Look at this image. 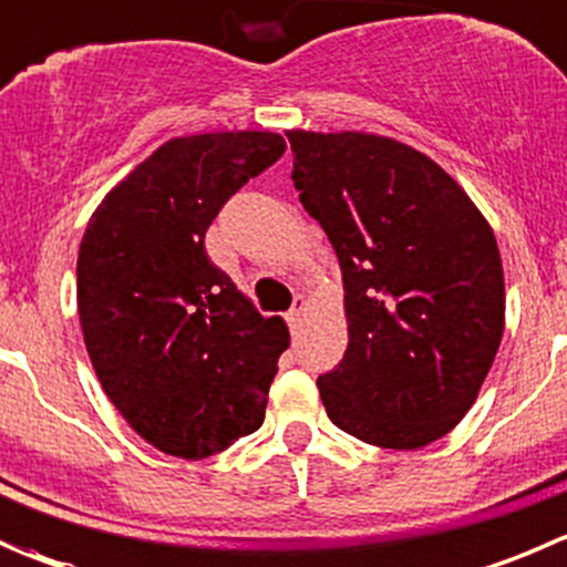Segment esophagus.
<instances>
[{"label":"esophagus","instance_id":"1","mask_svg":"<svg viewBox=\"0 0 567 567\" xmlns=\"http://www.w3.org/2000/svg\"><path fill=\"white\" fill-rule=\"evenodd\" d=\"M306 298L303 295H298V298H295V303H292V309L287 311V320H289V326H298L300 320H303V315H306Z\"/></svg>","mask_w":567,"mask_h":567}]
</instances>
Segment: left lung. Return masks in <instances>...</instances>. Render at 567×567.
Masks as SVG:
<instances>
[{
	"mask_svg": "<svg viewBox=\"0 0 567 567\" xmlns=\"http://www.w3.org/2000/svg\"><path fill=\"white\" fill-rule=\"evenodd\" d=\"M292 181L342 267L348 350L320 375L333 425L414 451L467 414L504 337V267L465 188L375 133L289 131Z\"/></svg>",
	"mask_w": 567,
	"mask_h": 567,
	"instance_id": "obj_1",
	"label": "left lung"
}]
</instances>
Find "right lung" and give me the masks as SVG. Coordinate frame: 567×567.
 I'll use <instances>...</instances> for the list:
<instances>
[{"mask_svg":"<svg viewBox=\"0 0 567 567\" xmlns=\"http://www.w3.org/2000/svg\"><path fill=\"white\" fill-rule=\"evenodd\" d=\"M278 133L161 144L105 194L78 252V315L102 390L138 436L206 460L261 429L287 322L214 267L219 208L284 155Z\"/></svg>","mask_w":567,"mask_h":567,"instance_id":"obj_1","label":"right lung"}]
</instances>
